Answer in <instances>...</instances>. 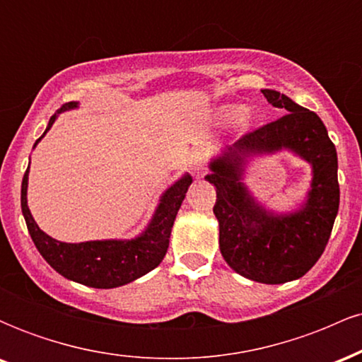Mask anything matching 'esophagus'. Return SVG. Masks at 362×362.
<instances>
[{
    "instance_id": "esophagus-1",
    "label": "esophagus",
    "mask_w": 362,
    "mask_h": 362,
    "mask_svg": "<svg viewBox=\"0 0 362 362\" xmlns=\"http://www.w3.org/2000/svg\"><path fill=\"white\" fill-rule=\"evenodd\" d=\"M189 167H190V172H192V175L195 178L202 177V173H204V155H202L201 151H194L192 155H190V161H189Z\"/></svg>"
}]
</instances>
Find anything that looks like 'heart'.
<instances>
[{
  "instance_id": "1",
  "label": "heart",
  "mask_w": 362,
  "mask_h": 362,
  "mask_svg": "<svg viewBox=\"0 0 362 362\" xmlns=\"http://www.w3.org/2000/svg\"><path fill=\"white\" fill-rule=\"evenodd\" d=\"M216 120L219 124H228L236 120L238 124V129L242 132L250 131L253 126V115L248 109H245L240 103H228V105H221L218 110H216Z\"/></svg>"
}]
</instances>
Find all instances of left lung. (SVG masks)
Masks as SVG:
<instances>
[{"label":"left lung","mask_w":362,"mask_h":362,"mask_svg":"<svg viewBox=\"0 0 362 362\" xmlns=\"http://www.w3.org/2000/svg\"><path fill=\"white\" fill-rule=\"evenodd\" d=\"M262 93L288 114L219 149L209 160L206 180L216 187L213 211L226 264L250 281L284 284L305 276L330 238L340 201L337 151L315 112L281 91L265 88ZM281 151L301 157L312 167L309 192L291 211L272 210L244 184L247 165L255 157Z\"/></svg>","instance_id":"obj_1"}]
</instances>
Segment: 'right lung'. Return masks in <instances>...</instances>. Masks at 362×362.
<instances>
[{
    "mask_svg": "<svg viewBox=\"0 0 362 362\" xmlns=\"http://www.w3.org/2000/svg\"><path fill=\"white\" fill-rule=\"evenodd\" d=\"M80 103L69 102L62 105L49 120L44 134L35 141L34 148L40 143L59 117L62 112L78 109ZM28 163L22 180V213L27 223L28 233L34 240L37 250L45 262L59 272L66 279L78 284L90 286L97 289H112L126 286L129 282L139 279L144 274L151 272L163 260L168 250L170 235H172L173 221L178 209L184 202L187 190L192 184V177L184 173L177 182L160 195V202L155 207L151 219L143 231L134 238H109V240H90V242L66 243L44 233L35 223L34 216L27 204L28 189Z\"/></svg>",
    "mask_w": 362,
    "mask_h": 362,
    "instance_id": "obj_1",
    "label": "right lung"
}]
</instances>
